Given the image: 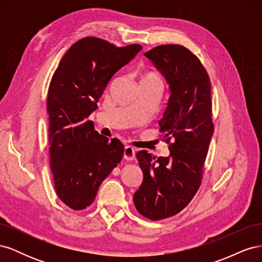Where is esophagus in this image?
Here are the masks:
<instances>
[{
    "label": "esophagus",
    "instance_id": "1",
    "mask_svg": "<svg viewBox=\"0 0 262 262\" xmlns=\"http://www.w3.org/2000/svg\"><path fill=\"white\" fill-rule=\"evenodd\" d=\"M123 157L126 161H133L134 157H136V149H134L132 146H125Z\"/></svg>",
    "mask_w": 262,
    "mask_h": 262
}]
</instances>
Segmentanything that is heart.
Segmentation results:
<instances>
[{"label":"heart","mask_w":262,"mask_h":262,"mask_svg":"<svg viewBox=\"0 0 262 262\" xmlns=\"http://www.w3.org/2000/svg\"><path fill=\"white\" fill-rule=\"evenodd\" d=\"M143 78H152V80H158V81H161L160 80V77H158L157 75H155V74H153V73H148V74H146Z\"/></svg>","instance_id":"b5f03b06"}]
</instances>
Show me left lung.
Instances as JSON below:
<instances>
[{"instance_id":"1","label":"left lung","mask_w":262,"mask_h":262,"mask_svg":"<svg viewBox=\"0 0 262 262\" xmlns=\"http://www.w3.org/2000/svg\"><path fill=\"white\" fill-rule=\"evenodd\" d=\"M144 55L169 84L170 96L158 129L170 154L154 161L147 150L137 153L144 178L133 202L141 215L158 221L185 209L201 186L214 131L211 81L200 60L184 46H157Z\"/></svg>"}]
</instances>
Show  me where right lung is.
Listing matches in <instances>:
<instances>
[{
  "label": "right lung",
  "instance_id": "add662e5",
  "mask_svg": "<svg viewBox=\"0 0 262 262\" xmlns=\"http://www.w3.org/2000/svg\"><path fill=\"white\" fill-rule=\"evenodd\" d=\"M141 49L138 43L117 47L85 37L63 55L51 78L49 162L55 192L70 209L90 207L102 180L122 160L123 144L95 131L89 117L114 74Z\"/></svg>",
  "mask_w": 262,
  "mask_h": 262
}]
</instances>
